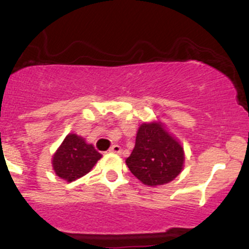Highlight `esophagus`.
I'll return each mask as SVG.
<instances>
[{"mask_svg":"<svg viewBox=\"0 0 249 249\" xmlns=\"http://www.w3.org/2000/svg\"><path fill=\"white\" fill-rule=\"evenodd\" d=\"M109 152L110 153H120L122 152V148H120V145H118V144H113L112 147L109 148Z\"/></svg>","mask_w":249,"mask_h":249,"instance_id":"34e87169","label":"esophagus"}]
</instances>
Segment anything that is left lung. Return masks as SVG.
Listing matches in <instances>:
<instances>
[{
	"label": "left lung",
	"mask_w": 249,
	"mask_h": 249,
	"mask_svg": "<svg viewBox=\"0 0 249 249\" xmlns=\"http://www.w3.org/2000/svg\"><path fill=\"white\" fill-rule=\"evenodd\" d=\"M183 164V147L161 123L141 125L134 150L126 159L127 167L135 177L150 187L166 184L179 175Z\"/></svg>",
	"instance_id": "1"
}]
</instances>
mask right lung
<instances>
[{
    "label": "right lung",
    "instance_id": "obj_1",
    "mask_svg": "<svg viewBox=\"0 0 249 249\" xmlns=\"http://www.w3.org/2000/svg\"><path fill=\"white\" fill-rule=\"evenodd\" d=\"M102 155L83 137L70 134L53 157V169L56 176L67 182H73L90 172Z\"/></svg>",
    "mask_w": 249,
    "mask_h": 249
}]
</instances>
